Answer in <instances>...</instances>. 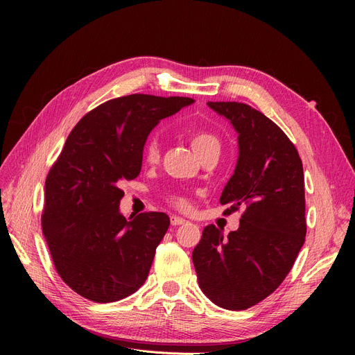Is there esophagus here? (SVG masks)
Here are the masks:
<instances>
[{"label": "esophagus", "instance_id": "34e87169", "mask_svg": "<svg viewBox=\"0 0 355 355\" xmlns=\"http://www.w3.org/2000/svg\"><path fill=\"white\" fill-rule=\"evenodd\" d=\"M185 220L182 217H178V216H171V225L173 226H181L184 225Z\"/></svg>", "mask_w": 355, "mask_h": 355}]
</instances>
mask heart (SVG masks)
<instances>
[{
  "label": "heart",
  "instance_id": "obj_1",
  "mask_svg": "<svg viewBox=\"0 0 355 355\" xmlns=\"http://www.w3.org/2000/svg\"><path fill=\"white\" fill-rule=\"evenodd\" d=\"M190 142L197 155H200L209 148H220V142L217 137L209 132V130H196V132L190 135ZM144 159L148 164H155L159 159V141L157 138L146 142L144 149ZM170 201L173 206H175L180 210H190L191 207L190 200L182 194H177V193L171 194Z\"/></svg>",
  "mask_w": 355,
  "mask_h": 355
}]
</instances>
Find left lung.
<instances>
[{
	"label": "left lung",
	"instance_id": "8db88e82",
	"mask_svg": "<svg viewBox=\"0 0 355 355\" xmlns=\"http://www.w3.org/2000/svg\"><path fill=\"white\" fill-rule=\"evenodd\" d=\"M239 134V158L220 202L245 213L227 237L204 227L193 250L198 285L211 302L243 311L263 301L292 269L306 234L304 168L295 145L246 103L207 102Z\"/></svg>",
	"mask_w": 355,
	"mask_h": 355
}]
</instances>
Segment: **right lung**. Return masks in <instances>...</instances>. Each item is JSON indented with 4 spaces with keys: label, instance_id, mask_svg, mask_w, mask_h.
Returning a JSON list of instances; mask_svg holds the SVG:
<instances>
[{
    "label": "right lung",
    "instance_id": "add662e5",
    "mask_svg": "<svg viewBox=\"0 0 355 355\" xmlns=\"http://www.w3.org/2000/svg\"><path fill=\"white\" fill-rule=\"evenodd\" d=\"M191 98L128 95L107 101L73 128L46 178L43 234L55 270L93 302H115L146 281L170 227L165 213L125 218V180L139 175L149 132Z\"/></svg>",
    "mask_w": 355,
    "mask_h": 355
}]
</instances>
